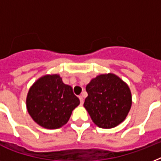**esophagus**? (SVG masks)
Masks as SVG:
<instances>
[{
  "mask_svg": "<svg viewBox=\"0 0 161 161\" xmlns=\"http://www.w3.org/2000/svg\"><path fill=\"white\" fill-rule=\"evenodd\" d=\"M79 99H80L81 104H83V102H84V98H83V95H80V96H79Z\"/></svg>",
  "mask_w": 161,
  "mask_h": 161,
  "instance_id": "1",
  "label": "esophagus"
}]
</instances>
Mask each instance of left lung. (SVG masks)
<instances>
[{"mask_svg":"<svg viewBox=\"0 0 161 161\" xmlns=\"http://www.w3.org/2000/svg\"><path fill=\"white\" fill-rule=\"evenodd\" d=\"M83 106L98 127L111 129L125 119L132 98L128 85L113 73L102 74L86 86Z\"/></svg>","mask_w":161,"mask_h":161,"instance_id":"1","label":"left lung"}]
</instances>
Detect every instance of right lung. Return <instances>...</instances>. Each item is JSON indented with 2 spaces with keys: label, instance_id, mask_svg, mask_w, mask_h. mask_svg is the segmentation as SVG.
<instances>
[{
  "label": "right lung",
  "instance_id": "add662e5",
  "mask_svg": "<svg viewBox=\"0 0 161 161\" xmlns=\"http://www.w3.org/2000/svg\"><path fill=\"white\" fill-rule=\"evenodd\" d=\"M80 103L72 87L58 74L39 78L29 89L26 108L32 119L46 129H58L67 124L72 111Z\"/></svg>",
  "mask_w": 161,
  "mask_h": 161
}]
</instances>
